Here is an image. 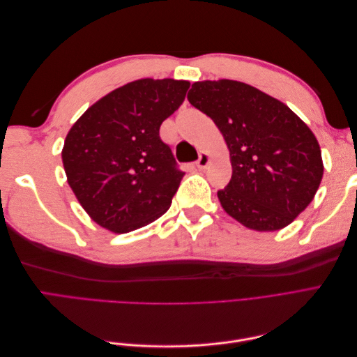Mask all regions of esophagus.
<instances>
[{"instance_id":"34e87169","label":"esophagus","mask_w":357,"mask_h":357,"mask_svg":"<svg viewBox=\"0 0 357 357\" xmlns=\"http://www.w3.org/2000/svg\"><path fill=\"white\" fill-rule=\"evenodd\" d=\"M208 164H210V156H208V153L201 152V155H199V159L197 160V167H198L199 169H204V168L207 167Z\"/></svg>"}]
</instances>
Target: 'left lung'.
Wrapping results in <instances>:
<instances>
[{"label":"left lung","instance_id":"left-lung-1","mask_svg":"<svg viewBox=\"0 0 357 357\" xmlns=\"http://www.w3.org/2000/svg\"><path fill=\"white\" fill-rule=\"evenodd\" d=\"M188 100L213 119L229 149L232 177L218 192L223 210L255 231L294 222L323 177L311 129L286 104L241 82H195Z\"/></svg>","mask_w":357,"mask_h":357}]
</instances>
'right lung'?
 <instances>
[{
	"label": "right lung",
	"instance_id": "1",
	"mask_svg": "<svg viewBox=\"0 0 357 357\" xmlns=\"http://www.w3.org/2000/svg\"><path fill=\"white\" fill-rule=\"evenodd\" d=\"M190 83L142 79L86 110L67 134L62 162L68 185L92 220L126 234L167 213L185 172L159 137Z\"/></svg>",
	"mask_w": 357,
	"mask_h": 357
}]
</instances>
